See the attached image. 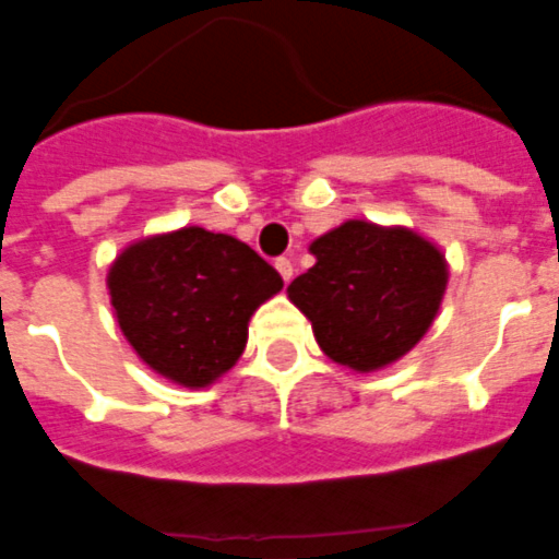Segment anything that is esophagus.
I'll return each mask as SVG.
<instances>
[{"label":"esophagus","mask_w":559,"mask_h":559,"mask_svg":"<svg viewBox=\"0 0 559 559\" xmlns=\"http://www.w3.org/2000/svg\"><path fill=\"white\" fill-rule=\"evenodd\" d=\"M275 270L281 272V278L284 281L293 278V261H289V258H278V261H275Z\"/></svg>","instance_id":"obj_1"}]
</instances>
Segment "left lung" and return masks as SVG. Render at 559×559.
<instances>
[{
    "instance_id": "8db88e82",
    "label": "left lung",
    "mask_w": 559,
    "mask_h": 559,
    "mask_svg": "<svg viewBox=\"0 0 559 559\" xmlns=\"http://www.w3.org/2000/svg\"><path fill=\"white\" fill-rule=\"evenodd\" d=\"M317 263L287 287L319 348L355 372L404 357L440 310L449 266L411 228L348 219L310 242Z\"/></svg>"
}]
</instances>
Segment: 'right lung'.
I'll list each match as a JSON object with an SVG mask.
<instances>
[{"label":"right lung","instance_id":"add662e5","mask_svg":"<svg viewBox=\"0 0 559 559\" xmlns=\"http://www.w3.org/2000/svg\"><path fill=\"white\" fill-rule=\"evenodd\" d=\"M284 287L261 254L204 228L128 246L108 272L110 305L140 360L181 386L228 372L249 340V319Z\"/></svg>","mask_w":559,"mask_h":559}]
</instances>
